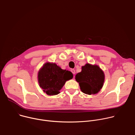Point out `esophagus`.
Listing matches in <instances>:
<instances>
[{
    "label": "esophagus",
    "mask_w": 135,
    "mask_h": 135,
    "mask_svg": "<svg viewBox=\"0 0 135 135\" xmlns=\"http://www.w3.org/2000/svg\"><path fill=\"white\" fill-rule=\"evenodd\" d=\"M71 71V73L73 74H75V70L74 69H71L70 70Z\"/></svg>",
    "instance_id": "obj_1"
}]
</instances>
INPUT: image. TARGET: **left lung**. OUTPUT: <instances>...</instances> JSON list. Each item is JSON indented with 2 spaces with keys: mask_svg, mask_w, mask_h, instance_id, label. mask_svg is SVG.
Masks as SVG:
<instances>
[{
  "mask_svg": "<svg viewBox=\"0 0 135 135\" xmlns=\"http://www.w3.org/2000/svg\"><path fill=\"white\" fill-rule=\"evenodd\" d=\"M75 80L79 83L82 92L89 95L94 94L102 89L105 74L98 65L87 63L82 67L81 71L76 75Z\"/></svg>",
  "mask_w": 135,
  "mask_h": 135,
  "instance_id": "obj_1",
  "label": "left lung"
}]
</instances>
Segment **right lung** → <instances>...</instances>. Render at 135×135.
Here are the masks:
<instances>
[{"label": "right lung", "mask_w": 135, "mask_h": 135, "mask_svg": "<svg viewBox=\"0 0 135 135\" xmlns=\"http://www.w3.org/2000/svg\"><path fill=\"white\" fill-rule=\"evenodd\" d=\"M73 78L71 72L61 69L53 62H46L38 73L40 86L49 95L59 94L66 82Z\"/></svg>", "instance_id": "right-lung-1"}]
</instances>
